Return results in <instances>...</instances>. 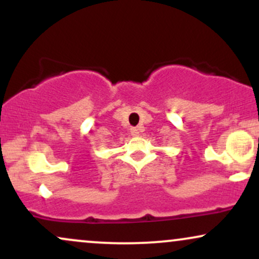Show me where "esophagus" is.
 Returning a JSON list of instances; mask_svg holds the SVG:
<instances>
[{
    "mask_svg": "<svg viewBox=\"0 0 259 259\" xmlns=\"http://www.w3.org/2000/svg\"><path fill=\"white\" fill-rule=\"evenodd\" d=\"M130 133H132V136H134V138H138L140 135V129L139 127H133V129L130 130Z\"/></svg>",
    "mask_w": 259,
    "mask_h": 259,
    "instance_id": "esophagus-1",
    "label": "esophagus"
}]
</instances>
